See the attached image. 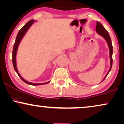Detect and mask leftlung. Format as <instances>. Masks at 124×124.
Here are the masks:
<instances>
[{"label":"left lung","mask_w":124,"mask_h":124,"mask_svg":"<svg viewBox=\"0 0 124 124\" xmlns=\"http://www.w3.org/2000/svg\"><path fill=\"white\" fill-rule=\"evenodd\" d=\"M96 31L97 33L98 34V35H101V37H102L105 39V40H106V42H107L108 47L109 48V56H110V68H109V71H108V73L106 74V75L105 76V77L103 80L101 81L102 82L105 79L106 76H108V74H109V72L111 70V69H112V63H113V59H112V55H113V46L112 44V41H111V39L110 37V35H109V32L106 31V30L105 29L104 26L102 25L101 23L97 22H96Z\"/></svg>","instance_id":"left-lung-1"}]
</instances>
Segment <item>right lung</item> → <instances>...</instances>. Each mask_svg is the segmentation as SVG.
I'll list each match as a JSON object with an SVG mask.
<instances>
[{"label":"right lung","instance_id":"add662e5","mask_svg":"<svg viewBox=\"0 0 124 124\" xmlns=\"http://www.w3.org/2000/svg\"><path fill=\"white\" fill-rule=\"evenodd\" d=\"M34 21H36V20H31L30 21L26 23V24L24 25L23 27L18 32V35L16 36V39H15V43H14V47H13V51H12V63H13V66H14V68L15 69V71L16 72V73L18 74V75L19 77L21 78L23 82H24L26 84L30 85H33V86H37V85H44V84H46L50 82H45V83H42V84H35V83H32V82H28L27 81H26V79H24L20 75V74L19 73L18 69H17V66H16V53L17 51H18V48L19 47V45L20 42H21L22 39L24 37L25 34H26L27 31H28V30L30 29V27L32 26V24H33Z\"/></svg>","mask_w":124,"mask_h":124}]
</instances>
